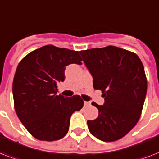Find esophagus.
I'll return each instance as SVG.
<instances>
[{
  "instance_id": "obj_1",
  "label": "esophagus",
  "mask_w": 159,
  "mask_h": 159,
  "mask_svg": "<svg viewBox=\"0 0 159 159\" xmlns=\"http://www.w3.org/2000/svg\"><path fill=\"white\" fill-rule=\"evenodd\" d=\"M90 105H91V102H84V106H90Z\"/></svg>"
}]
</instances>
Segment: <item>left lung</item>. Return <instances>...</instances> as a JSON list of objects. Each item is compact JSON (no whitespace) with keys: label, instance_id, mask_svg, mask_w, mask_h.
<instances>
[{"label":"left lung","instance_id":"obj_1","mask_svg":"<svg viewBox=\"0 0 159 159\" xmlns=\"http://www.w3.org/2000/svg\"><path fill=\"white\" fill-rule=\"evenodd\" d=\"M93 77V87L102 91L105 104L92 105L99 115L87 120L92 135L105 142L123 138L140 118L147 92L143 65L136 53L106 46L80 51Z\"/></svg>","mask_w":159,"mask_h":159}]
</instances>
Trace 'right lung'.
Returning a JSON list of instances; mask_svg holds the SVG:
<instances>
[{
    "instance_id": "obj_1",
    "label": "right lung",
    "mask_w": 159,
    "mask_h": 159,
    "mask_svg": "<svg viewBox=\"0 0 159 159\" xmlns=\"http://www.w3.org/2000/svg\"><path fill=\"white\" fill-rule=\"evenodd\" d=\"M77 51L48 44L32 51L19 62L14 77V106L16 115L31 135L55 141L67 134L70 118L83 106L78 95H57L64 81L66 66L82 64Z\"/></svg>"
}]
</instances>
